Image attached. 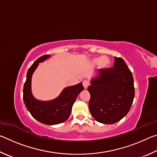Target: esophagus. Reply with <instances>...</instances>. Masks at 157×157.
<instances>
[{
	"instance_id": "obj_1",
	"label": "esophagus",
	"mask_w": 157,
	"mask_h": 157,
	"mask_svg": "<svg viewBox=\"0 0 157 157\" xmlns=\"http://www.w3.org/2000/svg\"><path fill=\"white\" fill-rule=\"evenodd\" d=\"M82 84H83V86H84V88L86 89L89 85V82L88 80H84L83 83H82Z\"/></svg>"
}]
</instances>
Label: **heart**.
Instances as JSON below:
<instances>
[{"label":"heart","mask_w":157,"mask_h":157,"mask_svg":"<svg viewBox=\"0 0 157 157\" xmlns=\"http://www.w3.org/2000/svg\"><path fill=\"white\" fill-rule=\"evenodd\" d=\"M91 62L94 64H97V63H98L100 68L102 69L107 68L111 64V60L107 56H103L102 57H94L91 59Z\"/></svg>","instance_id":"1"}]
</instances>
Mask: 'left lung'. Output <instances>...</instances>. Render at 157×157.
<instances>
[{
    "mask_svg": "<svg viewBox=\"0 0 157 157\" xmlns=\"http://www.w3.org/2000/svg\"><path fill=\"white\" fill-rule=\"evenodd\" d=\"M113 68L99 69L88 91L89 107L96 121L113 124L129 112L134 98V79L124 61L114 57Z\"/></svg>",
    "mask_w": 157,
    "mask_h": 157,
    "instance_id": "1",
    "label": "left lung"
}]
</instances>
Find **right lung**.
<instances>
[{"instance_id":"1","label":"right lung","mask_w":157,"mask_h":157,"mask_svg":"<svg viewBox=\"0 0 157 157\" xmlns=\"http://www.w3.org/2000/svg\"><path fill=\"white\" fill-rule=\"evenodd\" d=\"M48 57L49 55H43L28 69L23 92L25 107L33 118L43 124L52 125L62 123L69 118L73 103L79 93L84 90V86L80 82L74 86L66 87L59 97L50 101H41L34 98L31 91L32 75L39 63L44 62Z\"/></svg>"}]
</instances>
